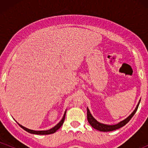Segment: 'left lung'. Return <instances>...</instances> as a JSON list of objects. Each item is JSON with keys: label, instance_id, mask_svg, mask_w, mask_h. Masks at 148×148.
Segmentation results:
<instances>
[{"label": "left lung", "instance_id": "1", "mask_svg": "<svg viewBox=\"0 0 148 148\" xmlns=\"http://www.w3.org/2000/svg\"><path fill=\"white\" fill-rule=\"evenodd\" d=\"M140 100H139V102L138 104H137L135 110L133 111V113L131 114L130 116L127 117L126 119L123 120V121L120 122V123L116 124V125H106V124L100 123L97 120H95V118H93V116L90 112L88 108H87V118L88 123H90V125H91L92 127L94 129H95L97 130H99L100 132H111V131H114L115 130H118V129H120V127L125 126L126 124L128 123L129 121L131 120V118L134 116V115L135 114V113L136 112L137 109H138V107L139 106V103H140Z\"/></svg>", "mask_w": 148, "mask_h": 148}]
</instances>
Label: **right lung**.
I'll list each match as a JSON object with an SVG mask.
<instances>
[{
  "label": "right lung",
  "mask_w": 148,
  "mask_h": 148,
  "mask_svg": "<svg viewBox=\"0 0 148 148\" xmlns=\"http://www.w3.org/2000/svg\"><path fill=\"white\" fill-rule=\"evenodd\" d=\"M65 115H66V111H65V112H64V115H63V117H62V120H61L59 122V123H58L55 127H53V128L51 129V130H46V131H35V130H29V129H28V128H25V127L22 126V125H20V124H18V125H19V126L21 127L22 129H23V130H24L25 131L28 132V133L33 134H40V135H47V134H51L55 133V132H56V131L58 130V129L60 128V127L62 126V124H63V123H64V118H65Z\"/></svg>",
  "instance_id": "add662e5"
}]
</instances>
